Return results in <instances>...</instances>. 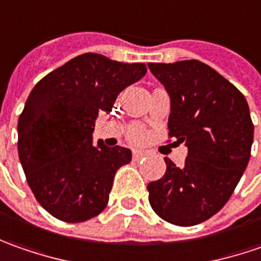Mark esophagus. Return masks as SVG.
<instances>
[{"mask_svg": "<svg viewBox=\"0 0 261 261\" xmlns=\"http://www.w3.org/2000/svg\"><path fill=\"white\" fill-rule=\"evenodd\" d=\"M148 153L146 151V150H140V148H136L134 151H133V159L134 160H140V159L146 158Z\"/></svg>", "mask_w": 261, "mask_h": 261, "instance_id": "34e87169", "label": "esophagus"}]
</instances>
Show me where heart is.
Wrapping results in <instances>:
<instances>
[{"mask_svg":"<svg viewBox=\"0 0 261 261\" xmlns=\"http://www.w3.org/2000/svg\"><path fill=\"white\" fill-rule=\"evenodd\" d=\"M146 137V131L143 130L141 127H133L130 130V134H128V139L134 143H139V141H143Z\"/></svg>","mask_w":261,"mask_h":261,"instance_id":"heart-1","label":"heart"}]
</instances>
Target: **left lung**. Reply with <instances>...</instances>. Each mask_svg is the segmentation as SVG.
<instances>
[{
  "label": "left lung",
  "instance_id": "8db88e82",
  "mask_svg": "<svg viewBox=\"0 0 261 261\" xmlns=\"http://www.w3.org/2000/svg\"><path fill=\"white\" fill-rule=\"evenodd\" d=\"M170 95L169 137L185 143L177 167L147 185L148 201L162 220L180 227L201 224L227 203L250 160L254 125L236 86L199 60L148 63Z\"/></svg>",
  "mask_w": 261,
  "mask_h": 261
}]
</instances>
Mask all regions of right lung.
I'll list each match as a JSON object with an SVG mask.
<instances>
[{
    "mask_svg": "<svg viewBox=\"0 0 261 261\" xmlns=\"http://www.w3.org/2000/svg\"><path fill=\"white\" fill-rule=\"evenodd\" d=\"M146 72L144 63L85 53L33 88L18 118V158L36 199L55 218L82 222L105 210L115 172L130 163L131 151L101 140L95 146V120Z\"/></svg>",
    "mask_w": 261,
    "mask_h": 261,
    "instance_id": "obj_1",
    "label": "right lung"
}]
</instances>
